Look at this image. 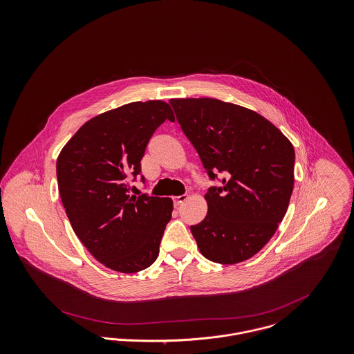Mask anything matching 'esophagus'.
<instances>
[{
	"mask_svg": "<svg viewBox=\"0 0 354 354\" xmlns=\"http://www.w3.org/2000/svg\"><path fill=\"white\" fill-rule=\"evenodd\" d=\"M187 199H189V194H183V196H176L175 201H174V203H175V206H179V205H182L183 202H186Z\"/></svg>",
	"mask_w": 354,
	"mask_h": 354,
	"instance_id": "obj_1",
	"label": "esophagus"
}]
</instances>
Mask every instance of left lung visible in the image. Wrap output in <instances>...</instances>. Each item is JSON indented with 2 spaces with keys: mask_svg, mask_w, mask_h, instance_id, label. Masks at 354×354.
Segmentation results:
<instances>
[{
  "mask_svg": "<svg viewBox=\"0 0 354 354\" xmlns=\"http://www.w3.org/2000/svg\"><path fill=\"white\" fill-rule=\"evenodd\" d=\"M176 119L210 179L207 214L192 225L201 254L234 265L259 252L282 221L295 183V149L274 124L218 99H171Z\"/></svg>",
  "mask_w": 354,
  "mask_h": 354,
  "instance_id": "8db88e82",
  "label": "left lung"
}]
</instances>
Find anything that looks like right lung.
Listing matches in <instances>:
<instances>
[{
  "instance_id": "1",
  "label": "right lung",
  "mask_w": 354,
  "mask_h": 354,
  "mask_svg": "<svg viewBox=\"0 0 354 354\" xmlns=\"http://www.w3.org/2000/svg\"><path fill=\"white\" fill-rule=\"evenodd\" d=\"M165 119L175 120L162 100L124 104L85 122L57 158L59 196L72 228L111 270L137 273L158 258L172 199L130 196L127 176L141 172L145 148Z\"/></svg>"
}]
</instances>
